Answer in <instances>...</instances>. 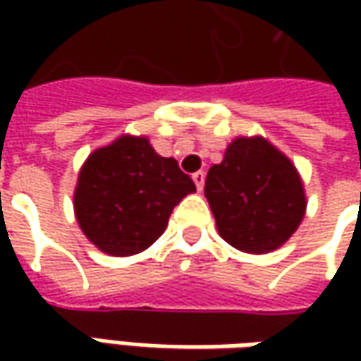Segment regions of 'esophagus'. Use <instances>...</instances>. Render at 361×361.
I'll return each mask as SVG.
<instances>
[{
  "label": "esophagus",
  "mask_w": 361,
  "mask_h": 361,
  "mask_svg": "<svg viewBox=\"0 0 361 361\" xmlns=\"http://www.w3.org/2000/svg\"><path fill=\"white\" fill-rule=\"evenodd\" d=\"M192 180H195V185H197V190H202V187H204V173H202V171L195 173L192 174Z\"/></svg>",
  "instance_id": "34e87169"
}]
</instances>
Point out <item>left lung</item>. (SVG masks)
I'll return each mask as SVG.
<instances>
[{
  "label": "left lung",
  "instance_id": "left-lung-1",
  "mask_svg": "<svg viewBox=\"0 0 361 361\" xmlns=\"http://www.w3.org/2000/svg\"><path fill=\"white\" fill-rule=\"evenodd\" d=\"M204 197L219 235L245 253L281 247L305 215V192L291 160L261 136L235 138L209 169Z\"/></svg>",
  "mask_w": 361,
  "mask_h": 361
}]
</instances>
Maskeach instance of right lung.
Here are the masks:
<instances>
[{
  "instance_id": "1",
  "label": "right lung",
  "mask_w": 361,
  "mask_h": 361,
  "mask_svg": "<svg viewBox=\"0 0 361 361\" xmlns=\"http://www.w3.org/2000/svg\"><path fill=\"white\" fill-rule=\"evenodd\" d=\"M195 190L176 160L157 154L146 136L124 134L84 162L74 211L80 229L100 251L128 257L157 241L174 207Z\"/></svg>"
}]
</instances>
